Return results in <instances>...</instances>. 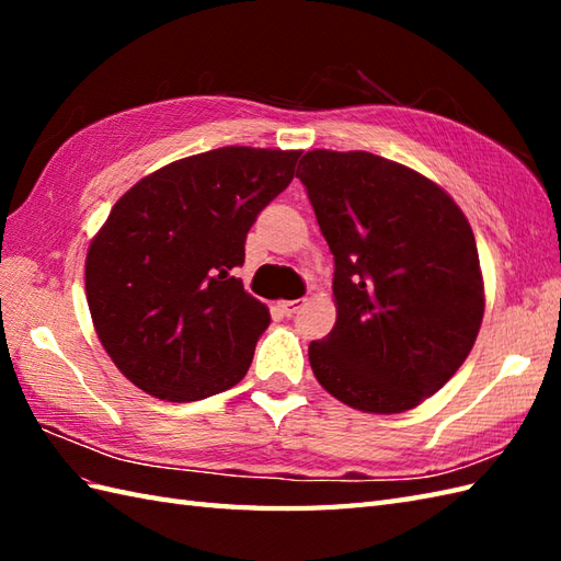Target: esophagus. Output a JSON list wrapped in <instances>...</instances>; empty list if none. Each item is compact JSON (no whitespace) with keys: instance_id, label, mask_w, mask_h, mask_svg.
Listing matches in <instances>:
<instances>
[{"instance_id":"esophagus-1","label":"esophagus","mask_w":561,"mask_h":561,"mask_svg":"<svg viewBox=\"0 0 561 561\" xmlns=\"http://www.w3.org/2000/svg\"><path fill=\"white\" fill-rule=\"evenodd\" d=\"M304 306V299H294V301H279V308H282V313L284 316H294L296 311H299V308Z\"/></svg>"}]
</instances>
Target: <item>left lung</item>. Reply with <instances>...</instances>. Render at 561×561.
Listing matches in <instances>:
<instances>
[{
  "label": "left lung",
  "mask_w": 561,
  "mask_h": 561,
  "mask_svg": "<svg viewBox=\"0 0 561 561\" xmlns=\"http://www.w3.org/2000/svg\"><path fill=\"white\" fill-rule=\"evenodd\" d=\"M296 178L335 255L337 323L308 344L330 396L398 414L468 359L484 316L478 243L444 190L368 151H306Z\"/></svg>",
  "instance_id": "obj_1"
}]
</instances>
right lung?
<instances>
[{
    "label": "right lung",
    "instance_id": "right-lung-1",
    "mask_svg": "<svg viewBox=\"0 0 561 561\" xmlns=\"http://www.w3.org/2000/svg\"><path fill=\"white\" fill-rule=\"evenodd\" d=\"M301 151L221 147L163 165L115 202L87 255L103 350L149 396L193 402L236 386L270 325L231 270Z\"/></svg>",
    "mask_w": 561,
    "mask_h": 561
}]
</instances>
